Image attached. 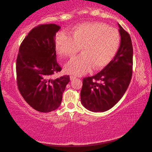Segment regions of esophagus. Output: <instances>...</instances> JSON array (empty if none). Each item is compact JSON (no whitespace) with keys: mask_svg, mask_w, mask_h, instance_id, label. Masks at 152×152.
I'll list each match as a JSON object with an SVG mask.
<instances>
[{"mask_svg":"<svg viewBox=\"0 0 152 152\" xmlns=\"http://www.w3.org/2000/svg\"><path fill=\"white\" fill-rule=\"evenodd\" d=\"M70 78L71 80H74L75 78H76V76H73V75H71V76H70Z\"/></svg>","mask_w":152,"mask_h":152,"instance_id":"esophagus-1","label":"esophagus"}]
</instances>
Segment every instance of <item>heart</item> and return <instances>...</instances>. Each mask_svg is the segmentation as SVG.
Instances as JSON below:
<instances>
[{"label":"heart","mask_w":152,"mask_h":152,"mask_svg":"<svg viewBox=\"0 0 152 152\" xmlns=\"http://www.w3.org/2000/svg\"><path fill=\"white\" fill-rule=\"evenodd\" d=\"M121 35L117 29L100 22H90L76 26L72 36L66 32L58 33L56 47L59 54L72 57L80 50L82 53L66 64L68 73L83 75L94 69L106 66L119 50Z\"/></svg>","instance_id":"obj_1"}]
</instances>
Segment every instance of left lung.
<instances>
[{"label": "left lung", "instance_id": "obj_1", "mask_svg": "<svg viewBox=\"0 0 152 152\" xmlns=\"http://www.w3.org/2000/svg\"><path fill=\"white\" fill-rule=\"evenodd\" d=\"M121 44L115 58L102 70L83 79L80 92L83 106L104 112L116 104L129 85L133 72V46L130 35L119 24Z\"/></svg>", "mask_w": 152, "mask_h": 152}]
</instances>
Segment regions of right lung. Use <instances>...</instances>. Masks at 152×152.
<instances>
[{"mask_svg":"<svg viewBox=\"0 0 152 152\" xmlns=\"http://www.w3.org/2000/svg\"><path fill=\"white\" fill-rule=\"evenodd\" d=\"M60 27L39 25L30 31L20 45L16 62L17 83L20 94L37 111L49 113L60 107L70 76L56 79L61 68L56 60V34Z\"/></svg>","mask_w":152,"mask_h":152,"instance_id":"obj_1","label":"right lung"}]
</instances>
